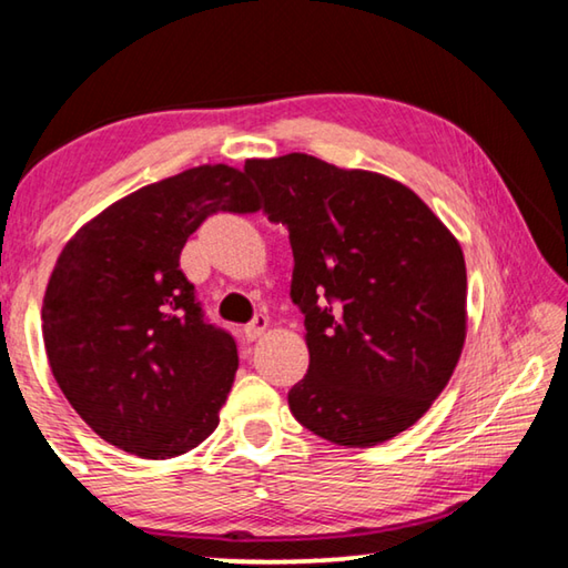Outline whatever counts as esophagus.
<instances>
[{
	"label": "esophagus",
	"instance_id": "34e87169",
	"mask_svg": "<svg viewBox=\"0 0 568 568\" xmlns=\"http://www.w3.org/2000/svg\"><path fill=\"white\" fill-rule=\"evenodd\" d=\"M267 328H271V321H267L265 315H255V318L250 321L245 328H243V335H245L247 341H257Z\"/></svg>",
	"mask_w": 568,
	"mask_h": 568
}]
</instances>
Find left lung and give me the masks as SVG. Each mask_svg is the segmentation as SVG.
I'll list each match as a JSON object with an SVG mask.
<instances>
[{"label":"left lung","mask_w":568,"mask_h":568,"mask_svg":"<svg viewBox=\"0 0 568 568\" xmlns=\"http://www.w3.org/2000/svg\"><path fill=\"white\" fill-rule=\"evenodd\" d=\"M245 172L287 225L291 297L311 365L293 416L331 444L390 440L430 408L466 343V261L456 235L403 182L291 152Z\"/></svg>","instance_id":"obj_1"}]
</instances>
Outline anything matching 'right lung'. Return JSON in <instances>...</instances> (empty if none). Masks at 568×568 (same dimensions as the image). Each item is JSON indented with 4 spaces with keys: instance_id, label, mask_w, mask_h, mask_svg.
I'll use <instances>...</instances> for the list:
<instances>
[{
    "instance_id": "add662e5",
    "label": "right lung",
    "mask_w": 568,
    "mask_h": 568,
    "mask_svg": "<svg viewBox=\"0 0 568 568\" xmlns=\"http://www.w3.org/2000/svg\"><path fill=\"white\" fill-rule=\"evenodd\" d=\"M220 210H261L243 170L220 162L152 182L77 230L47 283L57 386L94 434L140 458L197 448L233 388V335L203 321L180 271L187 237Z\"/></svg>"
}]
</instances>
